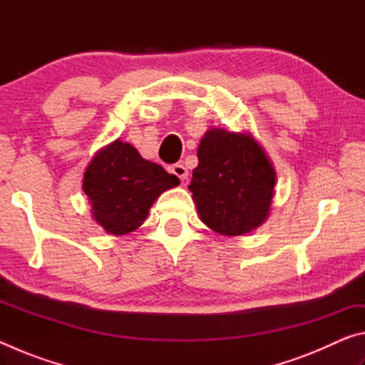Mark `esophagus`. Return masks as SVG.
Masks as SVG:
<instances>
[{
	"instance_id": "esophagus-1",
	"label": "esophagus",
	"mask_w": 365,
	"mask_h": 365,
	"mask_svg": "<svg viewBox=\"0 0 365 365\" xmlns=\"http://www.w3.org/2000/svg\"><path fill=\"white\" fill-rule=\"evenodd\" d=\"M170 172L174 175H177L178 178H180L182 180V183L187 180V177H188V170H187V168H185L183 164H174V165H170Z\"/></svg>"
}]
</instances>
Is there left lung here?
Returning <instances> with one entry per match:
<instances>
[{"label":"left lung","instance_id":"left-lung-1","mask_svg":"<svg viewBox=\"0 0 365 365\" xmlns=\"http://www.w3.org/2000/svg\"><path fill=\"white\" fill-rule=\"evenodd\" d=\"M197 160L188 190L202 224L224 237H240L267 220L277 174L252 133L209 128Z\"/></svg>","mask_w":365,"mask_h":365}]
</instances>
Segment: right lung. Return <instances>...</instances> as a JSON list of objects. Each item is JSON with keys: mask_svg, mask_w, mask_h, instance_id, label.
I'll return each instance as SVG.
<instances>
[{"mask_svg": "<svg viewBox=\"0 0 365 365\" xmlns=\"http://www.w3.org/2000/svg\"><path fill=\"white\" fill-rule=\"evenodd\" d=\"M178 183L175 175L117 138L86 165L82 188L96 224L110 235H127L143 224L154 201Z\"/></svg>", "mask_w": 365, "mask_h": 365, "instance_id": "obj_1", "label": "right lung"}]
</instances>
